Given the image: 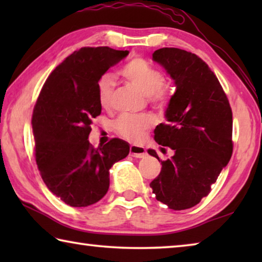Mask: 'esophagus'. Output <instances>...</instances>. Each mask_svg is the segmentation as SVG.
<instances>
[{
	"label": "esophagus",
	"instance_id": "esophagus-1",
	"mask_svg": "<svg viewBox=\"0 0 262 262\" xmlns=\"http://www.w3.org/2000/svg\"><path fill=\"white\" fill-rule=\"evenodd\" d=\"M129 152L132 156L135 158H143L147 156V151H145V149L143 147H140V145H135V144L130 145Z\"/></svg>",
	"mask_w": 262,
	"mask_h": 262
}]
</instances>
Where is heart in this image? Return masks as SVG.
<instances>
[{
	"instance_id": "heart-1",
	"label": "heart",
	"mask_w": 262,
	"mask_h": 262,
	"mask_svg": "<svg viewBox=\"0 0 262 262\" xmlns=\"http://www.w3.org/2000/svg\"><path fill=\"white\" fill-rule=\"evenodd\" d=\"M120 73L123 78L133 84L137 90L149 97L150 101L155 104H164V101L166 100V89L164 88L165 78L148 61L136 57L123 66ZM114 85L115 79L111 75H105L99 79L97 85V96L101 107L108 108L111 106ZM150 123L151 120L148 117L123 114L115 121L114 127L118 134L125 139L137 140L141 137L142 133L150 126Z\"/></svg>"
}]
</instances>
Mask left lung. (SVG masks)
<instances>
[{"label":"left lung","mask_w":262,"mask_h":262,"mask_svg":"<svg viewBox=\"0 0 262 262\" xmlns=\"http://www.w3.org/2000/svg\"><path fill=\"white\" fill-rule=\"evenodd\" d=\"M152 60L176 85L165 111L167 122L155 129V141L174 155L161 161V173L150 187L170 209H188L209 194L231 158L232 111L216 75L198 55L164 47L154 52ZM148 154L159 161L155 150Z\"/></svg>","instance_id":"8db88e82"}]
</instances>
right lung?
Instances as JSON below:
<instances>
[{
    "instance_id": "1",
    "label": "right lung",
    "mask_w": 262,
    "mask_h": 262,
    "mask_svg": "<svg viewBox=\"0 0 262 262\" xmlns=\"http://www.w3.org/2000/svg\"><path fill=\"white\" fill-rule=\"evenodd\" d=\"M129 54L110 47H83L46 79L33 108L35 162L47 188L72 207L98 202L110 187V168L127 157L129 144L112 139L94 148L92 119L101 112L97 85Z\"/></svg>"
}]
</instances>
